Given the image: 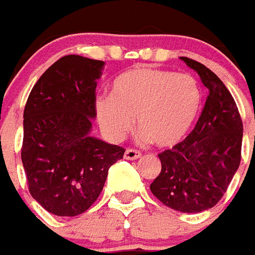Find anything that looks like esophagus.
<instances>
[{"mask_svg": "<svg viewBox=\"0 0 255 255\" xmlns=\"http://www.w3.org/2000/svg\"><path fill=\"white\" fill-rule=\"evenodd\" d=\"M124 158L128 160H134V159H138V158H141V152L140 151H137V149H126L124 153Z\"/></svg>", "mask_w": 255, "mask_h": 255, "instance_id": "34e87169", "label": "esophagus"}]
</instances>
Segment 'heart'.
I'll return each mask as SVG.
<instances>
[{
  "mask_svg": "<svg viewBox=\"0 0 255 255\" xmlns=\"http://www.w3.org/2000/svg\"><path fill=\"white\" fill-rule=\"evenodd\" d=\"M200 106L202 90L194 77L134 67L114 79L111 97L96 100L95 114L103 133L113 141L124 140L137 118L141 138L169 148L188 134Z\"/></svg>",
  "mask_w": 255,
  "mask_h": 255,
  "instance_id": "1",
  "label": "heart"
}]
</instances>
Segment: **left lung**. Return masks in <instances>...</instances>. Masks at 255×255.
<instances>
[{"label":"left lung","instance_id":"1","mask_svg":"<svg viewBox=\"0 0 255 255\" xmlns=\"http://www.w3.org/2000/svg\"><path fill=\"white\" fill-rule=\"evenodd\" d=\"M181 60L198 73L209 96L189 136L158 155L162 170L149 188L173 210L200 213L217 205L238 171L243 124L223 81L198 61Z\"/></svg>","mask_w":255,"mask_h":255}]
</instances>
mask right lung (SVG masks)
Wrapping results in <instances>:
<instances>
[{
	"label": "right lung",
	"mask_w": 255,
	"mask_h": 255,
	"mask_svg": "<svg viewBox=\"0 0 255 255\" xmlns=\"http://www.w3.org/2000/svg\"><path fill=\"white\" fill-rule=\"evenodd\" d=\"M104 64L64 56L41 75L27 99L21 162L31 196L55 216L88 210L103 191L108 169L124 156L122 147L92 136Z\"/></svg>",
	"instance_id": "add662e5"
}]
</instances>
